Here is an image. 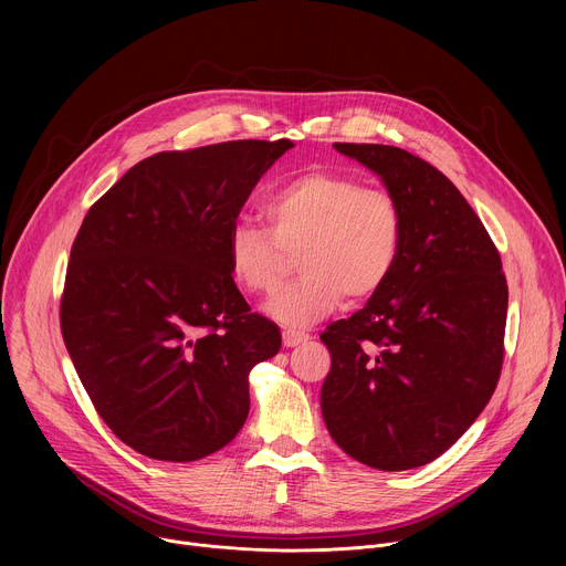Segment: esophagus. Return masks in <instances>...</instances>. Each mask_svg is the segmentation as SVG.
<instances>
[{
  "label": "esophagus",
  "instance_id": "1",
  "mask_svg": "<svg viewBox=\"0 0 566 566\" xmlns=\"http://www.w3.org/2000/svg\"><path fill=\"white\" fill-rule=\"evenodd\" d=\"M282 340H284V347H297V345H302V343H306V340H308V334L286 329V332L282 334Z\"/></svg>",
  "mask_w": 566,
  "mask_h": 566
}]
</instances>
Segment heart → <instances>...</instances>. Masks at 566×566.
Masks as SVG:
<instances>
[{"label":"heart","instance_id":"obj_1","mask_svg":"<svg viewBox=\"0 0 566 566\" xmlns=\"http://www.w3.org/2000/svg\"><path fill=\"white\" fill-rule=\"evenodd\" d=\"M269 230L249 219L230 226L226 239L228 269L249 293L273 291L297 249L302 271L275 291L264 313L284 327H308L332 313L343 295L352 302L371 297L389 280L402 241V217L396 199L360 179L315 170L297 175L264 199Z\"/></svg>","mask_w":566,"mask_h":566}]
</instances>
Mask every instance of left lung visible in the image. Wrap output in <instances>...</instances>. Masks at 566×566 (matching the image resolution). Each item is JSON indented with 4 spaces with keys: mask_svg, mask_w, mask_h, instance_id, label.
Segmentation results:
<instances>
[{
    "mask_svg": "<svg viewBox=\"0 0 566 566\" xmlns=\"http://www.w3.org/2000/svg\"><path fill=\"white\" fill-rule=\"evenodd\" d=\"M380 177L402 217L389 280L319 340L332 354L319 408L334 441L378 470L443 454L491 400L509 286L502 260L454 184L391 145L334 143Z\"/></svg>",
    "mask_w": 566,
    "mask_h": 566,
    "instance_id": "8db88e82",
    "label": "left lung"
}]
</instances>
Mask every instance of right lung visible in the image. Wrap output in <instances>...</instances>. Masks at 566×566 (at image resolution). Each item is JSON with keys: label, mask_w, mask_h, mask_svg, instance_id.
<instances>
[{"label": "right lung", "mask_w": 566, "mask_h": 566, "mask_svg": "<svg viewBox=\"0 0 566 566\" xmlns=\"http://www.w3.org/2000/svg\"><path fill=\"white\" fill-rule=\"evenodd\" d=\"M291 147L280 138L158 151L75 234L62 338L96 412L149 459L186 463L228 446L249 417L251 369L282 347L275 322L239 293L226 239Z\"/></svg>", "instance_id": "1"}]
</instances>
